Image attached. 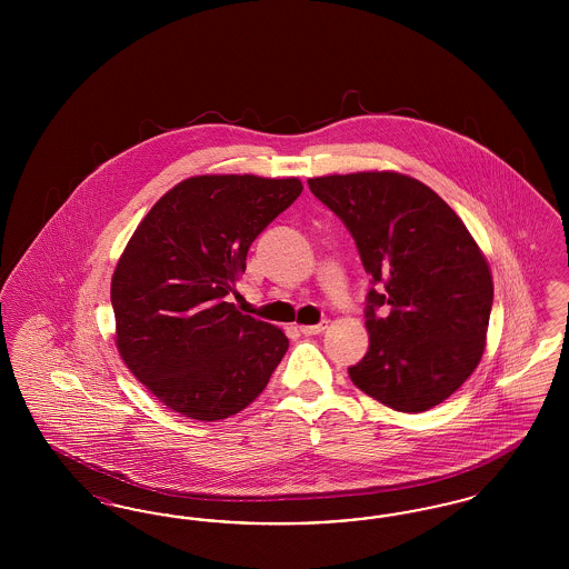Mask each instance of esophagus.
<instances>
[{
    "instance_id": "esophagus-1",
    "label": "esophagus",
    "mask_w": 569,
    "mask_h": 569,
    "mask_svg": "<svg viewBox=\"0 0 569 569\" xmlns=\"http://www.w3.org/2000/svg\"><path fill=\"white\" fill-rule=\"evenodd\" d=\"M298 328H300L302 335H320L326 330V322H322V325L298 326Z\"/></svg>"
}]
</instances>
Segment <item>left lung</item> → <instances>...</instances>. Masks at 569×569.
Segmentation results:
<instances>
[{
	"label": "left lung",
	"instance_id": "obj_1",
	"mask_svg": "<svg viewBox=\"0 0 569 569\" xmlns=\"http://www.w3.org/2000/svg\"><path fill=\"white\" fill-rule=\"evenodd\" d=\"M352 232L369 290V352L353 383L395 411L418 413L457 392L482 360L492 274L467 226L429 186L395 170L307 181ZM379 306L389 313L378 317Z\"/></svg>",
	"mask_w": 569,
	"mask_h": 569
}]
</instances>
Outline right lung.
<instances>
[{"label": "right lung", "mask_w": 569, "mask_h": 569, "mask_svg": "<svg viewBox=\"0 0 569 569\" xmlns=\"http://www.w3.org/2000/svg\"><path fill=\"white\" fill-rule=\"evenodd\" d=\"M300 191L297 177L198 174L138 223L110 281L114 346L168 409L213 422L267 388L288 337L223 297L234 292L249 244Z\"/></svg>", "instance_id": "right-lung-1"}]
</instances>
